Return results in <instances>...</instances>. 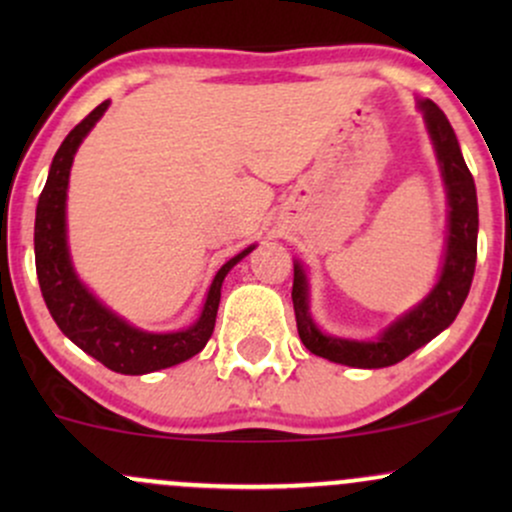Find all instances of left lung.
<instances>
[{
  "mask_svg": "<svg viewBox=\"0 0 512 512\" xmlns=\"http://www.w3.org/2000/svg\"><path fill=\"white\" fill-rule=\"evenodd\" d=\"M428 137L436 151L440 178L448 197V236H445L443 264L433 289L421 298L414 308L402 313L385 327L375 339H346L327 334L317 327L310 315V284L303 264L293 260V310L296 325L305 349L332 363L351 368H387L414 354L416 349L431 342L440 332L448 330L460 313L469 286H472L474 267H477V233L479 207L477 187L464 163L460 144L452 132L448 117L433 101H419Z\"/></svg>",
  "mask_w": 512,
  "mask_h": 512,
  "instance_id": "8db88e82",
  "label": "left lung"
}]
</instances>
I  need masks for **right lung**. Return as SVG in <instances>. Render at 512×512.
<instances>
[{"instance_id": "right-lung-1", "label": "right lung", "mask_w": 512, "mask_h": 512, "mask_svg": "<svg viewBox=\"0 0 512 512\" xmlns=\"http://www.w3.org/2000/svg\"><path fill=\"white\" fill-rule=\"evenodd\" d=\"M110 101H103L93 113L76 125L64 137L57 149L38 209H35V272H38L40 291L48 305L52 320L88 356L101 361L105 368L122 375H144L154 370L178 366L187 361L209 342L216 325V310L221 301V284L236 264L255 250V245L238 252L216 272L207 291L202 313L190 327L178 332H146L129 325L125 317L98 301L84 281L76 274L67 240V190L69 173L76 151L86 134L96 127L108 110Z\"/></svg>"}]
</instances>
